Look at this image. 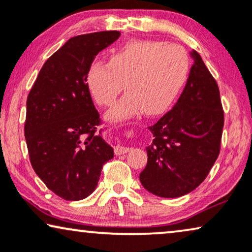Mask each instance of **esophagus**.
I'll use <instances>...</instances> for the list:
<instances>
[{"mask_svg": "<svg viewBox=\"0 0 252 252\" xmlns=\"http://www.w3.org/2000/svg\"><path fill=\"white\" fill-rule=\"evenodd\" d=\"M129 150H130V148L123 147V146H120V144H118V146L115 147V154L116 155H124V154L128 153Z\"/></svg>", "mask_w": 252, "mask_h": 252, "instance_id": "obj_1", "label": "esophagus"}]
</instances>
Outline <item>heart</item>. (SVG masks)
<instances>
[{
	"mask_svg": "<svg viewBox=\"0 0 252 252\" xmlns=\"http://www.w3.org/2000/svg\"><path fill=\"white\" fill-rule=\"evenodd\" d=\"M189 57L179 44L137 40L113 53L108 64L95 61L86 73V86L98 105H110L122 92L127 93L106 112V119L122 122L143 111L163 113L172 104L187 79Z\"/></svg>",
	"mask_w": 252,
	"mask_h": 252,
	"instance_id": "1",
	"label": "heart"
}]
</instances>
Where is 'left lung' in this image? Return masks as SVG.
<instances>
[{
    "mask_svg": "<svg viewBox=\"0 0 252 252\" xmlns=\"http://www.w3.org/2000/svg\"><path fill=\"white\" fill-rule=\"evenodd\" d=\"M184 92L173 109L149 129L148 163L140 181L159 197H180L208 177L220 153L223 110L218 85L197 51Z\"/></svg>",
    "mask_w": 252,
    "mask_h": 252,
    "instance_id": "8db88e82",
    "label": "left lung"
}]
</instances>
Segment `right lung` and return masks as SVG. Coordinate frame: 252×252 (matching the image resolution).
Masks as SVG:
<instances>
[{"instance_id": "right-lung-1", "label": "right lung", "mask_w": 252, "mask_h": 252, "mask_svg": "<svg viewBox=\"0 0 252 252\" xmlns=\"http://www.w3.org/2000/svg\"><path fill=\"white\" fill-rule=\"evenodd\" d=\"M120 36L105 31L71 37L48 58L26 103L30 160L44 185L61 198L80 201L95 190L113 149L97 126L99 113L86 86L96 55Z\"/></svg>"}]
</instances>
